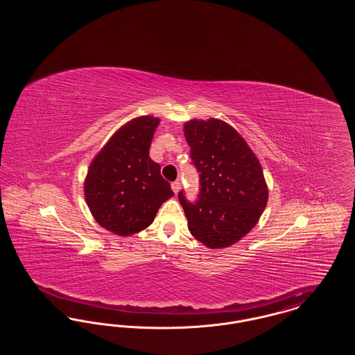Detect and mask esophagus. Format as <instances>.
Instances as JSON below:
<instances>
[{"label": "esophagus", "mask_w": 355, "mask_h": 355, "mask_svg": "<svg viewBox=\"0 0 355 355\" xmlns=\"http://www.w3.org/2000/svg\"><path fill=\"white\" fill-rule=\"evenodd\" d=\"M171 189H173V191L177 194V193L181 190V182H180V181H174V182L171 184Z\"/></svg>", "instance_id": "esophagus-1"}]
</instances>
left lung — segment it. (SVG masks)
Segmentation results:
<instances>
[{
  "label": "left lung",
  "mask_w": 355,
  "mask_h": 355,
  "mask_svg": "<svg viewBox=\"0 0 355 355\" xmlns=\"http://www.w3.org/2000/svg\"><path fill=\"white\" fill-rule=\"evenodd\" d=\"M191 164L200 173L198 200H178L191 236L210 249L229 248L263 213L268 186L261 164L234 128L220 119H191L184 126Z\"/></svg>",
  "instance_id": "left-lung-1"
}]
</instances>
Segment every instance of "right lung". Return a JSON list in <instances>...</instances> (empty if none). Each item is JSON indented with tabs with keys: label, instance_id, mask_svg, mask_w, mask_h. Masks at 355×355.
<instances>
[{
	"label": "right lung",
	"instance_id": "add662e5",
	"mask_svg": "<svg viewBox=\"0 0 355 355\" xmlns=\"http://www.w3.org/2000/svg\"><path fill=\"white\" fill-rule=\"evenodd\" d=\"M159 119L142 116L119 129L90 164L85 200L102 227L130 236L152 223L159 206L174 196L149 149Z\"/></svg>",
	"mask_w": 355,
	"mask_h": 355
}]
</instances>
